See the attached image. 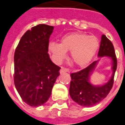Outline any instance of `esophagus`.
<instances>
[{"mask_svg":"<svg viewBox=\"0 0 125 125\" xmlns=\"http://www.w3.org/2000/svg\"><path fill=\"white\" fill-rule=\"evenodd\" d=\"M64 72H70V70L68 69V68H65L64 67H61V70H60V73H64Z\"/></svg>","mask_w":125,"mask_h":125,"instance_id":"34e87169","label":"esophagus"}]
</instances>
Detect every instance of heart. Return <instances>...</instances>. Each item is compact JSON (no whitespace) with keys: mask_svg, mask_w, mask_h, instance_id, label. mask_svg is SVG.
<instances>
[{"mask_svg":"<svg viewBox=\"0 0 125 125\" xmlns=\"http://www.w3.org/2000/svg\"><path fill=\"white\" fill-rule=\"evenodd\" d=\"M99 46L98 40L94 36L83 33H72L62 38L61 43L50 42L48 46L52 59L55 63H61L66 57L68 51L76 66L87 65L95 55Z\"/></svg>","mask_w":125,"mask_h":125,"instance_id":"1","label":"heart"}]
</instances>
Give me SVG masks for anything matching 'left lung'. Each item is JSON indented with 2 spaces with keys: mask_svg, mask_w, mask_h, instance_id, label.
Masks as SVG:
<instances>
[{
  "mask_svg": "<svg viewBox=\"0 0 125 125\" xmlns=\"http://www.w3.org/2000/svg\"><path fill=\"white\" fill-rule=\"evenodd\" d=\"M98 56L99 57H110L112 59L113 74L108 83L101 86H94L89 81L90 75L98 61H94L85 68L70 74L72 80L70 85V95L74 102L84 107H89L98 104L107 96L114 85L117 61L113 43L104 34L101 37Z\"/></svg>",
  "mask_w": 125,
  "mask_h": 125,
  "instance_id": "8db88e82",
  "label": "left lung"
}]
</instances>
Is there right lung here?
<instances>
[{
  "label": "right lung",
  "mask_w": 125,
  "mask_h": 125,
  "mask_svg": "<svg viewBox=\"0 0 125 125\" xmlns=\"http://www.w3.org/2000/svg\"><path fill=\"white\" fill-rule=\"evenodd\" d=\"M54 27L39 24L23 34L14 53L13 80L24 102L38 107L47 102L61 68L51 61L49 39Z\"/></svg>",
  "instance_id": "right-lung-1"
}]
</instances>
